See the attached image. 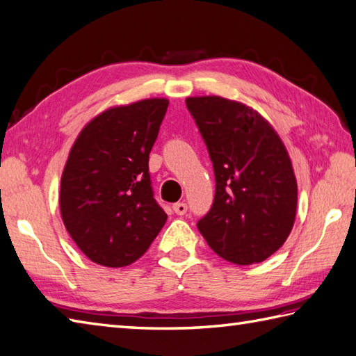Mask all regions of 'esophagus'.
I'll use <instances>...</instances> for the list:
<instances>
[{
    "label": "esophagus",
    "mask_w": 356,
    "mask_h": 356,
    "mask_svg": "<svg viewBox=\"0 0 356 356\" xmlns=\"http://www.w3.org/2000/svg\"><path fill=\"white\" fill-rule=\"evenodd\" d=\"M186 208H188L186 203H184V202H177V203H174V205H172V211L177 216H184L186 213Z\"/></svg>",
    "instance_id": "esophagus-1"
}]
</instances>
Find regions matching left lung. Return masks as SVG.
I'll list each match as a JSON object with an SVG mask.
<instances>
[{
	"label": "left lung",
	"instance_id": "8db88e82",
	"mask_svg": "<svg viewBox=\"0 0 356 356\" xmlns=\"http://www.w3.org/2000/svg\"><path fill=\"white\" fill-rule=\"evenodd\" d=\"M216 174L214 203L197 228L236 264L266 260L289 237L297 179L283 140L259 111L222 96L186 97Z\"/></svg>",
	"mask_w": 356,
	"mask_h": 356
}]
</instances>
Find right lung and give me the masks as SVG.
Returning a JSON list of instances; mask_svg holds the SVG:
<instances>
[{
    "label": "right lung",
    "instance_id": "add662e5",
    "mask_svg": "<svg viewBox=\"0 0 356 356\" xmlns=\"http://www.w3.org/2000/svg\"><path fill=\"white\" fill-rule=\"evenodd\" d=\"M168 104L149 97L110 107L72 145L59 209L74 243L101 266L124 268L140 259L168 217L153 197L148 172Z\"/></svg>",
    "mask_w": 356,
    "mask_h": 356
}]
</instances>
